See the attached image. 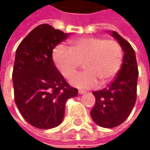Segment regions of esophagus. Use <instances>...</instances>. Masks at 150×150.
<instances>
[{
    "label": "esophagus",
    "mask_w": 150,
    "mask_h": 150,
    "mask_svg": "<svg viewBox=\"0 0 150 150\" xmlns=\"http://www.w3.org/2000/svg\"><path fill=\"white\" fill-rule=\"evenodd\" d=\"M86 93V91H84V90H82V89H79L78 90V93L79 94H83Z\"/></svg>",
    "instance_id": "1"
}]
</instances>
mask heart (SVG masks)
I'll list each match as a JSON object with an SVG mask.
<instances>
[{
  "label": "heart",
  "instance_id": "1",
  "mask_svg": "<svg viewBox=\"0 0 150 150\" xmlns=\"http://www.w3.org/2000/svg\"><path fill=\"white\" fill-rule=\"evenodd\" d=\"M52 58L58 71L65 78H70L84 63L85 71L70 80L78 88H92L99 82H110L119 72L123 63V50L118 42L103 38L87 37L74 39L71 49L57 46Z\"/></svg>",
  "mask_w": 150,
  "mask_h": 150
}]
</instances>
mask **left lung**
Returning <instances> with one entry per match:
<instances>
[{
    "mask_svg": "<svg viewBox=\"0 0 150 150\" xmlns=\"http://www.w3.org/2000/svg\"><path fill=\"white\" fill-rule=\"evenodd\" d=\"M124 51V62L118 76L103 89L93 92L95 104L91 110L93 120L103 128H114L124 123L134 107L139 76L135 52L129 42L112 32Z\"/></svg>",
    "mask_w": 150,
    "mask_h": 150,
    "instance_id": "1",
    "label": "left lung"
}]
</instances>
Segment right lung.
Returning a JSON list of instances; mask_svg holds the SVG:
<instances>
[{
  "label": "right lung",
  "mask_w": 150,
  "mask_h": 150,
  "mask_svg": "<svg viewBox=\"0 0 150 150\" xmlns=\"http://www.w3.org/2000/svg\"><path fill=\"white\" fill-rule=\"evenodd\" d=\"M68 35L42 24L16 49L12 72L15 102L26 122L41 129L58 126L67 100L78 95V89L67 83L52 60L53 48Z\"/></svg>",
  "instance_id": "right-lung-1"
}]
</instances>
